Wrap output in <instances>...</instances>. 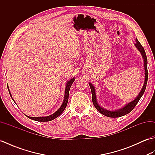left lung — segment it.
I'll return each mask as SVG.
<instances>
[{"instance_id":"8db88e82","label":"left lung","mask_w":155,"mask_h":155,"mask_svg":"<svg viewBox=\"0 0 155 155\" xmlns=\"http://www.w3.org/2000/svg\"><path fill=\"white\" fill-rule=\"evenodd\" d=\"M136 48H137V50L139 51L141 55H142L143 58V61H144V84L143 88H141V90L140 91L139 94H138V96L134 98L133 101H132L130 103H128L126 104L124 106L119 108V109L115 110H107L105 109L103 107H102L100 106V104L98 103L97 99V95H96V92H95V88L94 87L93 84L89 83V86L91 90V93H92V97H93V103L94 104V106L95 108H97V110L101 113V114H103L104 116H107L108 117H112V118H115V117H123L124 115H126L127 114H128L133 110V108L135 107L136 105L137 104L138 102L139 101L140 99V98L142 97L143 95L144 91H145L146 89V87H147V80H148V70H147V55L145 53V51H144V49L143 47L139 41L136 39V44L134 45Z\"/></svg>"}]
</instances>
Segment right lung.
Masks as SVG:
<instances>
[{
  "label": "right lung",
  "instance_id": "add662e5",
  "mask_svg": "<svg viewBox=\"0 0 155 155\" xmlns=\"http://www.w3.org/2000/svg\"><path fill=\"white\" fill-rule=\"evenodd\" d=\"M74 78H71L70 80L67 81V83H66V87H65V92H64V100H63V103L61 104V106L60 107V108H58V109L53 114H52L51 115H49V116L47 117H29L27 116V115H26L28 118H30V119L32 120H34L36 121H38V122H48V121H51L54 118H57L58 116H60V115L62 114V112L64 111V110L65 109L66 107H67V103H68V94H69V91H70V88L71 85L73 83V82L74 81ZM7 88H8V90L9 92V94L11 95V97L12 98V99L13 100V101L15 102V100L13 99L12 97V95L11 92H10L9 90V87L8 86V84H7Z\"/></svg>",
  "mask_w": 155,
  "mask_h": 155
}]
</instances>
